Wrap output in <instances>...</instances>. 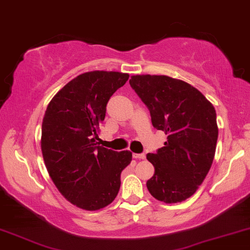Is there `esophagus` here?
<instances>
[{
	"label": "esophagus",
	"mask_w": 250,
	"mask_h": 250,
	"mask_svg": "<svg viewBox=\"0 0 250 250\" xmlns=\"http://www.w3.org/2000/svg\"><path fill=\"white\" fill-rule=\"evenodd\" d=\"M132 156H134L135 159H139V160L145 159V154H144V153H134V154H132Z\"/></svg>",
	"instance_id": "34e87169"
}]
</instances>
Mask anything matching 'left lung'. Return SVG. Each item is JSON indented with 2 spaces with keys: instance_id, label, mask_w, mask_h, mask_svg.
I'll return each instance as SVG.
<instances>
[{
  "instance_id": "8db88e82",
  "label": "left lung",
  "mask_w": 250,
  "mask_h": 250,
  "mask_svg": "<svg viewBox=\"0 0 250 250\" xmlns=\"http://www.w3.org/2000/svg\"><path fill=\"white\" fill-rule=\"evenodd\" d=\"M148 108L165 146L148 153L154 175L146 183L155 199L177 204L194 194L215 156L218 128L214 106L198 89L166 75H134L129 81Z\"/></svg>"
}]
</instances>
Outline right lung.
<instances>
[{
	"label": "right lung",
	"mask_w": 250,
	"mask_h": 250,
	"mask_svg": "<svg viewBox=\"0 0 250 250\" xmlns=\"http://www.w3.org/2000/svg\"><path fill=\"white\" fill-rule=\"evenodd\" d=\"M129 74L83 73L56 94L42 122L41 148L52 182L71 204L98 210L118 195L121 172L131 162L128 151L99 145L97 130L112 95Z\"/></svg>",
	"instance_id": "1"
}]
</instances>
